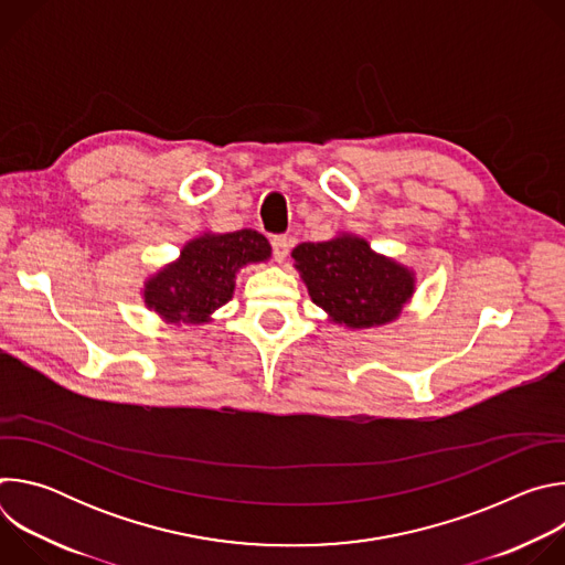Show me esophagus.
<instances>
[{
	"label": "esophagus",
	"mask_w": 565,
	"mask_h": 565,
	"mask_svg": "<svg viewBox=\"0 0 565 565\" xmlns=\"http://www.w3.org/2000/svg\"><path fill=\"white\" fill-rule=\"evenodd\" d=\"M288 250H290L288 236H273V253H275V259H277L279 264L288 257Z\"/></svg>",
	"instance_id": "obj_1"
}]
</instances>
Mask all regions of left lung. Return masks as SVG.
<instances>
[{"instance_id":"8db88e82","label":"left lung","mask_w":565,"mask_h":565,"mask_svg":"<svg viewBox=\"0 0 565 565\" xmlns=\"http://www.w3.org/2000/svg\"><path fill=\"white\" fill-rule=\"evenodd\" d=\"M312 303L349 331L386 327L416 292V270L380 255L364 236L338 232L329 241H306L292 255Z\"/></svg>"}]
</instances>
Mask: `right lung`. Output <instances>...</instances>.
I'll list each match as a JSON object with an SVG mask.
<instances>
[{"mask_svg":"<svg viewBox=\"0 0 565 565\" xmlns=\"http://www.w3.org/2000/svg\"><path fill=\"white\" fill-rule=\"evenodd\" d=\"M270 257L268 238L253 227L207 230L190 238L174 262L151 273L140 297L166 324L201 327L232 299L236 275L250 264H266Z\"/></svg>","mask_w":565,"mask_h":565,"instance_id":"add662e5","label":"right lung"}]
</instances>
